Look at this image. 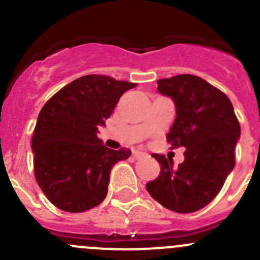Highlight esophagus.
<instances>
[{"label":"esophagus","instance_id":"34e87169","mask_svg":"<svg viewBox=\"0 0 260 260\" xmlns=\"http://www.w3.org/2000/svg\"><path fill=\"white\" fill-rule=\"evenodd\" d=\"M147 154L145 153V152L142 151H133V157H135L136 159H141L143 158V157H146Z\"/></svg>","mask_w":260,"mask_h":260}]
</instances>
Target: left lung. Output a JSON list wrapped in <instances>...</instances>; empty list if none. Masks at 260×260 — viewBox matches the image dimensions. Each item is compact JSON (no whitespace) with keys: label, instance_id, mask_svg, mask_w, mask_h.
I'll return each instance as SVG.
<instances>
[{"label":"left lung","instance_id":"left-lung-1","mask_svg":"<svg viewBox=\"0 0 260 260\" xmlns=\"http://www.w3.org/2000/svg\"><path fill=\"white\" fill-rule=\"evenodd\" d=\"M157 84L158 93L175 103L176 118L166 137L172 148L185 147V161L174 167L172 159L154 154L161 172L146 188L169 210L195 212L214 200L234 169L240 124L230 99L196 75H176Z\"/></svg>","mask_w":260,"mask_h":260}]
</instances>
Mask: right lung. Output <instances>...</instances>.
I'll use <instances>...</instances> for the list:
<instances>
[{"instance_id": "1", "label": "right lung", "mask_w": 260, "mask_h": 260, "mask_svg": "<svg viewBox=\"0 0 260 260\" xmlns=\"http://www.w3.org/2000/svg\"><path fill=\"white\" fill-rule=\"evenodd\" d=\"M137 84L106 75H85L46 102L32 136L39 186L56 208L81 212L98 206L108 192L109 175L128 148H107L98 138L120 95Z\"/></svg>"}]
</instances>
